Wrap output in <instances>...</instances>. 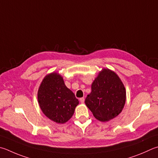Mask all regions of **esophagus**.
Returning <instances> with one entry per match:
<instances>
[{"label":"esophagus","instance_id":"1","mask_svg":"<svg viewBox=\"0 0 158 158\" xmlns=\"http://www.w3.org/2000/svg\"><path fill=\"white\" fill-rule=\"evenodd\" d=\"M79 100H80V102H81V103H84V101H85V99H84V97H81V98H80L79 99Z\"/></svg>","mask_w":158,"mask_h":158}]
</instances>
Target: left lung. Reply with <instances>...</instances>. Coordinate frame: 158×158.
Returning a JSON list of instances; mask_svg holds the SVG:
<instances>
[{
  "mask_svg": "<svg viewBox=\"0 0 158 158\" xmlns=\"http://www.w3.org/2000/svg\"><path fill=\"white\" fill-rule=\"evenodd\" d=\"M85 105L99 121L106 122L121 113L126 102V90L119 77L109 69H103L94 79Z\"/></svg>",
  "mask_w": 158,
  "mask_h": 158,
  "instance_id": "obj_1",
  "label": "left lung"
}]
</instances>
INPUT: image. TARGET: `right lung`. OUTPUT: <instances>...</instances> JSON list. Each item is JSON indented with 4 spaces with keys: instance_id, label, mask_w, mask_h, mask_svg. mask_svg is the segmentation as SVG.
<instances>
[{
    "instance_id": "add662e5",
    "label": "right lung",
    "mask_w": 158,
    "mask_h": 158,
    "mask_svg": "<svg viewBox=\"0 0 158 158\" xmlns=\"http://www.w3.org/2000/svg\"><path fill=\"white\" fill-rule=\"evenodd\" d=\"M38 101L45 115L59 124L68 121L79 104L74 94L57 73L48 74L43 80L38 91Z\"/></svg>"
}]
</instances>
